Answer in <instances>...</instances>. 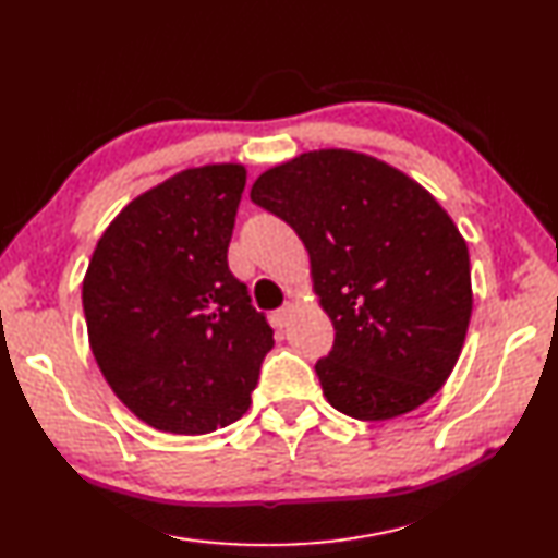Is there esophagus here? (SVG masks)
Here are the masks:
<instances>
[{
    "label": "esophagus",
    "mask_w": 558,
    "mask_h": 558,
    "mask_svg": "<svg viewBox=\"0 0 558 558\" xmlns=\"http://www.w3.org/2000/svg\"><path fill=\"white\" fill-rule=\"evenodd\" d=\"M292 311H294V304H292V302H284V304L274 313L276 327H284V325H288V320H290V316H292Z\"/></svg>",
    "instance_id": "obj_1"
}]
</instances>
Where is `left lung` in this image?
Wrapping results in <instances>:
<instances>
[{"label": "left lung", "mask_w": 558, "mask_h": 558, "mask_svg": "<svg viewBox=\"0 0 558 558\" xmlns=\"http://www.w3.org/2000/svg\"><path fill=\"white\" fill-rule=\"evenodd\" d=\"M250 197L308 250L335 325V347L316 363L327 403L365 422L426 403L460 359L474 304L466 242L436 197L344 148L266 169Z\"/></svg>", "instance_id": "8db88e82"}]
</instances>
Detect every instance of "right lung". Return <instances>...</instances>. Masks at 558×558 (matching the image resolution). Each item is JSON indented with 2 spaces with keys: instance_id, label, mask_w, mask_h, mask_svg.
<instances>
[{
  "instance_id": "obj_1",
  "label": "right lung",
  "mask_w": 558,
  "mask_h": 558,
  "mask_svg": "<svg viewBox=\"0 0 558 558\" xmlns=\"http://www.w3.org/2000/svg\"><path fill=\"white\" fill-rule=\"evenodd\" d=\"M242 165L183 169L110 221L82 282L92 353L157 432L209 434L245 415L274 330L228 268Z\"/></svg>"
}]
</instances>
